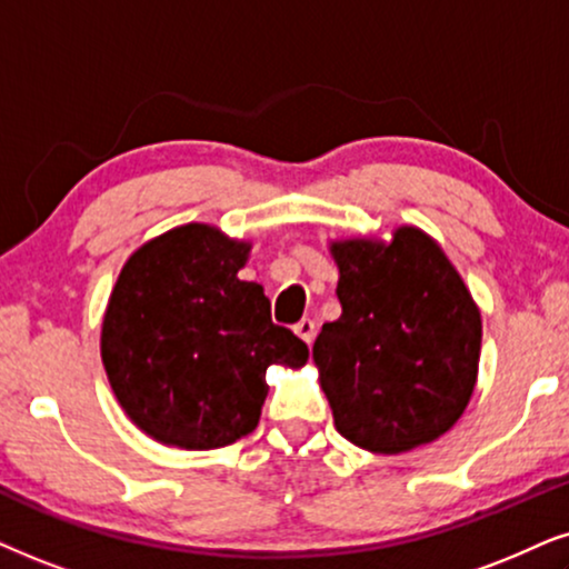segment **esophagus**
I'll return each mask as SVG.
<instances>
[{
  "mask_svg": "<svg viewBox=\"0 0 569 569\" xmlns=\"http://www.w3.org/2000/svg\"><path fill=\"white\" fill-rule=\"evenodd\" d=\"M293 333H297V336L301 338V341H305L307 347H309V343H312V338H315V322L309 320V318L299 320L297 326H293Z\"/></svg>",
  "mask_w": 569,
  "mask_h": 569,
  "instance_id": "1",
  "label": "esophagus"
}]
</instances>
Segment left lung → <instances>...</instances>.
<instances>
[{
    "label": "left lung",
    "instance_id": "8db88e82",
    "mask_svg": "<svg viewBox=\"0 0 569 569\" xmlns=\"http://www.w3.org/2000/svg\"><path fill=\"white\" fill-rule=\"evenodd\" d=\"M341 318L315 338L336 430L376 455L436 441L465 412L478 378L480 312L433 239L330 247Z\"/></svg>",
    "mask_w": 569,
    "mask_h": 569
}]
</instances>
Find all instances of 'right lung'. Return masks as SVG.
Returning <instances> with one entry per match:
<instances>
[{
  "label": "right lung",
  "instance_id": "add662e5",
  "mask_svg": "<svg viewBox=\"0 0 569 569\" xmlns=\"http://www.w3.org/2000/svg\"><path fill=\"white\" fill-rule=\"evenodd\" d=\"M247 254L189 222L143 243L114 283L102 362L120 407L157 441L199 451L239 441L260 422L270 365L307 362L262 286L239 280Z\"/></svg>",
  "mask_w": 569,
  "mask_h": 569
}]
</instances>
